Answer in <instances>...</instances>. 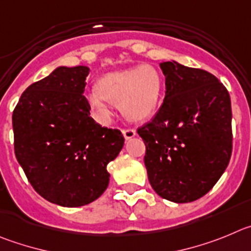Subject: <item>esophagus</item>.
<instances>
[{"instance_id": "34e87169", "label": "esophagus", "mask_w": 251, "mask_h": 251, "mask_svg": "<svg viewBox=\"0 0 251 251\" xmlns=\"http://www.w3.org/2000/svg\"><path fill=\"white\" fill-rule=\"evenodd\" d=\"M123 135L126 140H130L136 136V131L132 128H126V130H123Z\"/></svg>"}]
</instances>
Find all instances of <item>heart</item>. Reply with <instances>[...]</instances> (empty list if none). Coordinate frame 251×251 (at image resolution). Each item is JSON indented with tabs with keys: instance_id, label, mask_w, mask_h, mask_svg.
Here are the masks:
<instances>
[{
	"instance_id": "b5f03b06",
	"label": "heart",
	"mask_w": 251,
	"mask_h": 251,
	"mask_svg": "<svg viewBox=\"0 0 251 251\" xmlns=\"http://www.w3.org/2000/svg\"><path fill=\"white\" fill-rule=\"evenodd\" d=\"M164 91V78L150 64L130 67L103 75L86 95L92 111L103 123L111 119L110 103L117 105L127 120L140 123L157 111Z\"/></svg>"
}]
</instances>
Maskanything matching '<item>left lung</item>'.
I'll return each instance as SVG.
<instances>
[{"instance_id": "8db88e82", "label": "left lung", "mask_w": 251, "mask_h": 251, "mask_svg": "<svg viewBox=\"0 0 251 251\" xmlns=\"http://www.w3.org/2000/svg\"><path fill=\"white\" fill-rule=\"evenodd\" d=\"M166 92L156 116L137 130L155 193L169 201H195L213 189L230 161L231 102L210 72L171 60L160 64Z\"/></svg>"}]
</instances>
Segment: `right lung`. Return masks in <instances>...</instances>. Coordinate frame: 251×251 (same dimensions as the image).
Masks as SVG:
<instances>
[{
  "instance_id": "add662e5",
  "label": "right lung",
  "mask_w": 251,
  "mask_h": 251,
  "mask_svg": "<svg viewBox=\"0 0 251 251\" xmlns=\"http://www.w3.org/2000/svg\"><path fill=\"white\" fill-rule=\"evenodd\" d=\"M90 69L58 66L21 95L12 115L16 159L47 201L87 205L107 189V164L124 148L119 130L90 117L83 96Z\"/></svg>"
}]
</instances>
